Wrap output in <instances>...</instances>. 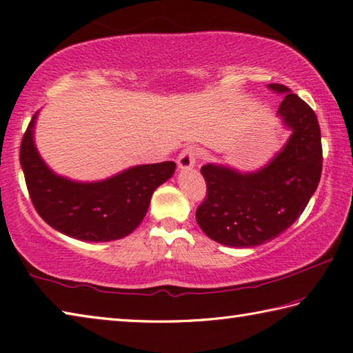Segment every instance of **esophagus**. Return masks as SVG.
Returning <instances> with one entry per match:
<instances>
[{
  "label": "esophagus",
  "instance_id": "esophagus-1",
  "mask_svg": "<svg viewBox=\"0 0 353 353\" xmlns=\"http://www.w3.org/2000/svg\"><path fill=\"white\" fill-rule=\"evenodd\" d=\"M196 157H197V151L194 147H186L182 150V153L179 154L177 159V165L181 170H190L196 165Z\"/></svg>",
  "mask_w": 353,
  "mask_h": 353
}]
</instances>
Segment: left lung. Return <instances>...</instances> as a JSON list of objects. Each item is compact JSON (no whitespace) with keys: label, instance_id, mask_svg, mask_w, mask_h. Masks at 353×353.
<instances>
[{"label":"left lung","instance_id":"8db88e82","mask_svg":"<svg viewBox=\"0 0 353 353\" xmlns=\"http://www.w3.org/2000/svg\"><path fill=\"white\" fill-rule=\"evenodd\" d=\"M268 87L285 94L277 114L292 131L280 153L255 172L214 163L200 168L206 197L196 220L225 246L254 248L277 237L301 216L321 177V133L314 110L286 85Z\"/></svg>","mask_w":353,"mask_h":353}]
</instances>
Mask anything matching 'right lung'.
I'll return each instance as SVG.
<instances>
[{
  "instance_id": "right-lung-1",
  "label": "right lung",
  "mask_w": 353,
  "mask_h": 353,
  "mask_svg": "<svg viewBox=\"0 0 353 353\" xmlns=\"http://www.w3.org/2000/svg\"><path fill=\"white\" fill-rule=\"evenodd\" d=\"M34 113L23 136L19 162L34 210L54 230L85 241L128 236L143 220L159 185L174 174V162L137 165L99 182H74L54 174L33 141Z\"/></svg>"
}]
</instances>
